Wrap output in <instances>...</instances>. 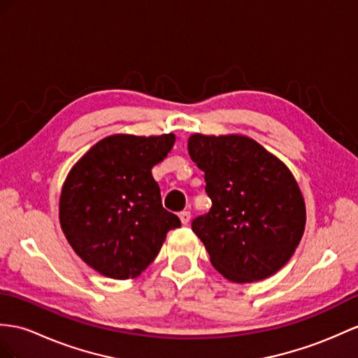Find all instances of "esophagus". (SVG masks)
Masks as SVG:
<instances>
[{
	"label": "esophagus",
	"mask_w": 358,
	"mask_h": 358,
	"mask_svg": "<svg viewBox=\"0 0 358 358\" xmlns=\"http://www.w3.org/2000/svg\"><path fill=\"white\" fill-rule=\"evenodd\" d=\"M179 219H180L182 224H188V223H189V219H191L189 211H182V213H179Z\"/></svg>",
	"instance_id": "esophagus-1"
}]
</instances>
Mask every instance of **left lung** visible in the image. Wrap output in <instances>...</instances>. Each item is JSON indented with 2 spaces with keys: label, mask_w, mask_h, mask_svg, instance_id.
<instances>
[{
  "label": "left lung",
  "mask_w": 358,
  "mask_h": 358,
  "mask_svg": "<svg viewBox=\"0 0 358 358\" xmlns=\"http://www.w3.org/2000/svg\"><path fill=\"white\" fill-rule=\"evenodd\" d=\"M211 208L191 223L209 261L231 282H257L284 267L305 229V202L289 167L245 135L188 138Z\"/></svg>",
  "instance_id": "obj_1"
}]
</instances>
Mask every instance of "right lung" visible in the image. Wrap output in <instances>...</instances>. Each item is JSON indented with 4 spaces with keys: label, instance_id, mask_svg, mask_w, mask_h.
Here are the masks:
<instances>
[{
    "label": "right lung",
    "instance_id": "obj_1",
    "mask_svg": "<svg viewBox=\"0 0 358 358\" xmlns=\"http://www.w3.org/2000/svg\"><path fill=\"white\" fill-rule=\"evenodd\" d=\"M176 136L117 134L94 144L73 169L59 199V222L76 254L112 280H134L180 226L161 203L152 169Z\"/></svg>",
    "mask_w": 358,
    "mask_h": 358
}]
</instances>
